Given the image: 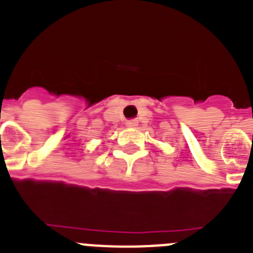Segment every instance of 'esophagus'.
Here are the masks:
<instances>
[{
    "label": "esophagus",
    "mask_w": 253,
    "mask_h": 253,
    "mask_svg": "<svg viewBox=\"0 0 253 253\" xmlns=\"http://www.w3.org/2000/svg\"><path fill=\"white\" fill-rule=\"evenodd\" d=\"M126 126H128V128H137L138 120H135V119L128 120V122H126Z\"/></svg>",
    "instance_id": "obj_1"
}]
</instances>
